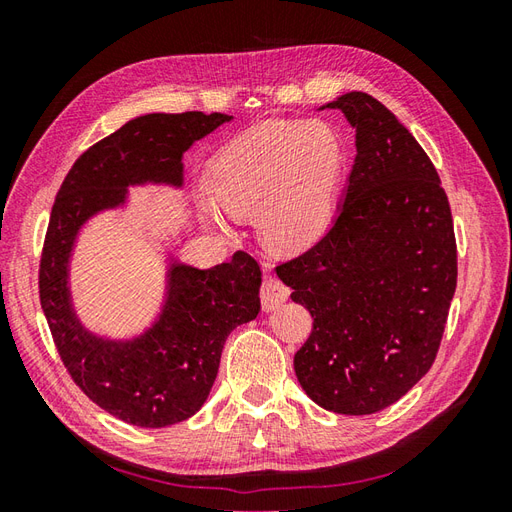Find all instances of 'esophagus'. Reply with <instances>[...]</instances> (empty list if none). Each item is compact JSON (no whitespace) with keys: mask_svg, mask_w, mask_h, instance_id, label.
Returning a JSON list of instances; mask_svg holds the SVG:
<instances>
[{"mask_svg":"<svg viewBox=\"0 0 512 512\" xmlns=\"http://www.w3.org/2000/svg\"><path fill=\"white\" fill-rule=\"evenodd\" d=\"M288 286L284 282L277 280V277H267L265 284L260 288V303L265 312H273V309L280 307L282 303H286L288 299Z\"/></svg>","mask_w":512,"mask_h":512,"instance_id":"1","label":"esophagus"}]
</instances>
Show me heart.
Segmentation results:
<instances>
[{
	"mask_svg": "<svg viewBox=\"0 0 512 512\" xmlns=\"http://www.w3.org/2000/svg\"><path fill=\"white\" fill-rule=\"evenodd\" d=\"M342 136L327 121H269L239 134L215 153L209 194H196L203 220L230 232L232 215L256 213L277 250H307L335 220L344 175Z\"/></svg>",
	"mask_w": 512,
	"mask_h": 512,
	"instance_id": "b5f03b06",
	"label": "heart"
}]
</instances>
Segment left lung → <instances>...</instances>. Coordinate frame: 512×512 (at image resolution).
Returning a JSON list of instances; mask_svg holds the SVG:
<instances>
[{"instance_id":"1","label":"left lung","mask_w":512,"mask_h":512,"mask_svg":"<svg viewBox=\"0 0 512 512\" xmlns=\"http://www.w3.org/2000/svg\"><path fill=\"white\" fill-rule=\"evenodd\" d=\"M322 108L354 128V166L327 235L275 271L314 318L294 354L307 397L374 414L436 361L457 286L453 215L436 168L389 108L363 91Z\"/></svg>"}]
</instances>
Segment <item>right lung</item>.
I'll use <instances>...</instances> for the list:
<instances>
[{
    "instance_id": "1",
    "label": "right lung",
    "mask_w": 512,
    "mask_h": 512,
    "mask_svg": "<svg viewBox=\"0 0 512 512\" xmlns=\"http://www.w3.org/2000/svg\"><path fill=\"white\" fill-rule=\"evenodd\" d=\"M222 113H151L89 147L57 192L40 260V303L76 386L136 427H168L196 414L218 376L226 337L260 312V267L245 252L211 269L168 258L160 314L141 335L111 339L76 316L70 258L81 228L126 207L132 185H183V153L230 121Z\"/></svg>"
}]
</instances>
